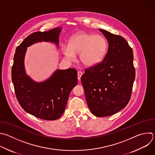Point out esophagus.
Segmentation results:
<instances>
[{"label":"esophagus","mask_w":155,"mask_h":155,"mask_svg":"<svg viewBox=\"0 0 155 155\" xmlns=\"http://www.w3.org/2000/svg\"><path fill=\"white\" fill-rule=\"evenodd\" d=\"M82 75H83V72H81V71H78V72L77 78H78V80H80Z\"/></svg>","instance_id":"34e87169"}]
</instances>
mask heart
Returning a JSON list of instances; mask_svg holds the SVG:
<instances>
[{
  "label": "heart",
  "instance_id": "obj_1",
  "mask_svg": "<svg viewBox=\"0 0 155 155\" xmlns=\"http://www.w3.org/2000/svg\"><path fill=\"white\" fill-rule=\"evenodd\" d=\"M108 47V42L103 36L79 32L71 37L68 46L61 47V50L69 60H74L75 55L80 54V60L84 66L94 67L104 60Z\"/></svg>",
  "mask_w": 155,
  "mask_h": 155
}]
</instances>
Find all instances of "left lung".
<instances>
[{"mask_svg": "<svg viewBox=\"0 0 155 155\" xmlns=\"http://www.w3.org/2000/svg\"><path fill=\"white\" fill-rule=\"evenodd\" d=\"M107 38L108 49L100 64L85 70L81 76L87 106L97 117L113 115L130 101L135 69L133 50L121 36L98 29Z\"/></svg>", "mask_w": 155, "mask_h": 155, "instance_id": "obj_1", "label": "left lung"}]
</instances>
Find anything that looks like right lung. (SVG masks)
Wrapping results in <instances>:
<instances>
[{
	"instance_id": "1",
	"label": "right lung",
	"mask_w": 155,
	"mask_h": 155,
	"mask_svg": "<svg viewBox=\"0 0 155 155\" xmlns=\"http://www.w3.org/2000/svg\"><path fill=\"white\" fill-rule=\"evenodd\" d=\"M61 27L37 31L27 36L16 48L12 71L15 94L21 107L36 117L55 120L64 113L72 89L77 84L75 69H57L48 78L37 82L25 72L24 60L27 47L41 42H49L59 46Z\"/></svg>"
}]
</instances>
